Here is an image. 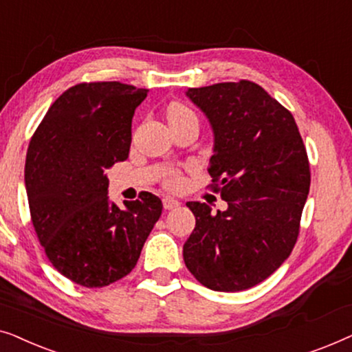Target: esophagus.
Listing matches in <instances>:
<instances>
[{
	"instance_id": "obj_1",
	"label": "esophagus",
	"mask_w": 352,
	"mask_h": 352,
	"mask_svg": "<svg viewBox=\"0 0 352 352\" xmlns=\"http://www.w3.org/2000/svg\"><path fill=\"white\" fill-rule=\"evenodd\" d=\"M179 205L181 201L176 199H171V197H165V199H163V206H165V210H175Z\"/></svg>"
}]
</instances>
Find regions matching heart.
Instances as JSON below:
<instances>
[{
    "instance_id": "1",
    "label": "heart",
    "mask_w": 352,
    "mask_h": 352,
    "mask_svg": "<svg viewBox=\"0 0 352 352\" xmlns=\"http://www.w3.org/2000/svg\"><path fill=\"white\" fill-rule=\"evenodd\" d=\"M166 117L170 123H177V122H184V120H189V118H197L195 113L192 112L190 109H187L186 105H182L179 102H173L170 107H168ZM165 184H166V187H171V189L179 187L182 184L181 171H177V170L168 171V175L165 177Z\"/></svg>"
}]
</instances>
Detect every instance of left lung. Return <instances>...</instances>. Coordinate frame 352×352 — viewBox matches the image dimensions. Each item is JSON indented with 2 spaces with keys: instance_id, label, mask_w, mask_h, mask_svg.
<instances>
[{
  "instance_id": "left-lung-1",
  "label": "left lung",
  "mask_w": 352,
  "mask_h": 352,
  "mask_svg": "<svg viewBox=\"0 0 352 352\" xmlns=\"http://www.w3.org/2000/svg\"><path fill=\"white\" fill-rule=\"evenodd\" d=\"M214 133L211 189L228 210L211 213L187 201L195 229L184 263L201 285L242 292L266 280L290 256L311 186L307 152L296 122L248 80L187 91Z\"/></svg>"
}]
</instances>
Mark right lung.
<instances>
[{"instance_id":"add662e5","label":"right lung","mask_w":352,"mask_h":352,"mask_svg":"<svg viewBox=\"0 0 352 352\" xmlns=\"http://www.w3.org/2000/svg\"><path fill=\"white\" fill-rule=\"evenodd\" d=\"M147 89L120 81L72 86L54 100L28 144L25 187L33 228L52 266L86 288L128 276L162 216L144 192L110 204L105 170L128 158L134 110Z\"/></svg>"}]
</instances>
